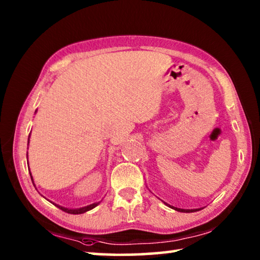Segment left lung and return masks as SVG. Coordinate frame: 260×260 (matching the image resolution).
I'll list each match as a JSON object with an SVG mask.
<instances>
[{"label": "left lung", "instance_id": "left-lung-1", "mask_svg": "<svg viewBox=\"0 0 260 260\" xmlns=\"http://www.w3.org/2000/svg\"><path fill=\"white\" fill-rule=\"evenodd\" d=\"M164 203V201H163ZM166 204L167 206H169V207L170 208H172V209H175V211H177V212H182V213H193V212H198V211H200L201 208H196V209H183V208H177V207H174V206H171V205H169V204H167V203H164Z\"/></svg>", "mask_w": 260, "mask_h": 260}]
</instances>
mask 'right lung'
Instances as JSON below:
<instances>
[{
    "label": "right lung",
    "mask_w": 260,
    "mask_h": 260,
    "mask_svg": "<svg viewBox=\"0 0 260 260\" xmlns=\"http://www.w3.org/2000/svg\"><path fill=\"white\" fill-rule=\"evenodd\" d=\"M37 112V111H36ZM30 135H31V133H30ZM30 135H28V139H27V145H28V142H30ZM26 157H27V155H26ZM28 158V157H27ZM27 166H28V162H27ZM30 176H31V180H32V183H34V185H35V182H34V177H32V175H31V172H30ZM35 187H36V185H35ZM37 188V187H36ZM48 200V199H47ZM52 203V201H51ZM54 204V203H53ZM101 204V201H98V203H93V204H91V205H88V206H84V207H80V208H67V207H63V206H60V205H57V204H54L56 207H59L60 209H62L63 212H66V213H69V214H83V213H85V212H88V211H90V209H92V208H94L96 207V206H98Z\"/></svg>",
    "instance_id": "obj_1"
}]
</instances>
